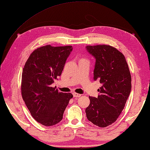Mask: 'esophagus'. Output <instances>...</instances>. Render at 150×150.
Listing matches in <instances>:
<instances>
[{"label": "esophagus", "mask_w": 150, "mask_h": 150, "mask_svg": "<svg viewBox=\"0 0 150 150\" xmlns=\"http://www.w3.org/2000/svg\"><path fill=\"white\" fill-rule=\"evenodd\" d=\"M81 95L79 94V93H73V97H81Z\"/></svg>", "instance_id": "1"}]
</instances>
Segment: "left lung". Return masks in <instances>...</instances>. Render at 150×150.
Here are the masks:
<instances>
[{
    "instance_id": "obj_1",
    "label": "left lung",
    "mask_w": 150,
    "mask_h": 150,
    "mask_svg": "<svg viewBox=\"0 0 150 150\" xmlns=\"http://www.w3.org/2000/svg\"><path fill=\"white\" fill-rule=\"evenodd\" d=\"M86 49L96 59L93 79L102 86L98 97H89L85 113L89 122L105 127L115 122L124 108L132 89L130 71L124 55L110 45H88Z\"/></svg>"
}]
</instances>
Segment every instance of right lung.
Instances as JSON below:
<instances>
[{"mask_svg": "<svg viewBox=\"0 0 150 150\" xmlns=\"http://www.w3.org/2000/svg\"><path fill=\"white\" fill-rule=\"evenodd\" d=\"M72 46L39 47L30 54L22 73L21 94L33 117L45 126L60 122L69 101L70 93L59 92L52 87L61 75Z\"/></svg>", "mask_w": 150, "mask_h": 150, "instance_id": "1", "label": "right lung"}]
</instances>
